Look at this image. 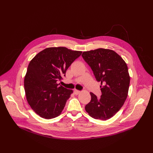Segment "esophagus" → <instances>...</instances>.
<instances>
[{
	"label": "esophagus",
	"mask_w": 153,
	"mask_h": 153,
	"mask_svg": "<svg viewBox=\"0 0 153 153\" xmlns=\"http://www.w3.org/2000/svg\"><path fill=\"white\" fill-rule=\"evenodd\" d=\"M80 93V91H78V90H76V89L74 90V93H75L76 95H77V94H79Z\"/></svg>",
	"instance_id": "esophagus-1"
}]
</instances>
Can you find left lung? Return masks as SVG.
<instances>
[{
	"mask_svg": "<svg viewBox=\"0 0 153 153\" xmlns=\"http://www.w3.org/2000/svg\"><path fill=\"white\" fill-rule=\"evenodd\" d=\"M82 56L96 80L103 85L100 98L91 92V100L85 109L94 119L109 120L120 111L128 96L130 77L126 64L117 53L108 49L85 51Z\"/></svg>",
	"mask_w": 153,
	"mask_h": 153,
	"instance_id": "1",
	"label": "left lung"
}]
</instances>
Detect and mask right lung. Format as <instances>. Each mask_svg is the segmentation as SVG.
<instances>
[{"label": "right lung", "instance_id": "1", "mask_svg": "<svg viewBox=\"0 0 153 153\" xmlns=\"http://www.w3.org/2000/svg\"><path fill=\"white\" fill-rule=\"evenodd\" d=\"M82 52L65 47H50L30 61L24 80L27 101L33 111L45 119L61 114L73 91L57 84Z\"/></svg>", "mask_w": 153, "mask_h": 153}]
</instances>
